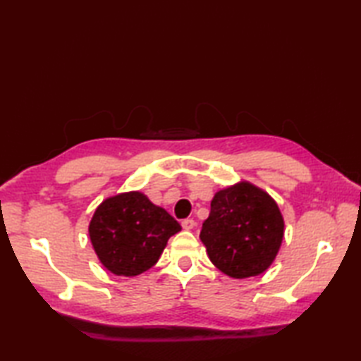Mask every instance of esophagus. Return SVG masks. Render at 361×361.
<instances>
[{"label":"esophagus","instance_id":"esophagus-1","mask_svg":"<svg viewBox=\"0 0 361 361\" xmlns=\"http://www.w3.org/2000/svg\"><path fill=\"white\" fill-rule=\"evenodd\" d=\"M181 226L185 229H192L195 226V220L194 219H185L181 220Z\"/></svg>","mask_w":361,"mask_h":361}]
</instances>
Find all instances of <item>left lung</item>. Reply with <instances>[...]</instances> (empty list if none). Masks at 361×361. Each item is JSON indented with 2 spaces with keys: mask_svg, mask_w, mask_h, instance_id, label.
<instances>
[{
  "mask_svg": "<svg viewBox=\"0 0 361 361\" xmlns=\"http://www.w3.org/2000/svg\"><path fill=\"white\" fill-rule=\"evenodd\" d=\"M282 237L283 219L278 204L247 181L214 195L200 233L211 262L235 279L264 273L278 255Z\"/></svg>",
  "mask_w": 361,
  "mask_h": 361,
  "instance_id": "obj_1",
  "label": "left lung"
}]
</instances>
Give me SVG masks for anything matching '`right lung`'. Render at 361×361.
Wrapping results in <instances>:
<instances>
[{
	"label": "right lung",
	"mask_w": 361,
	"mask_h": 361,
	"mask_svg": "<svg viewBox=\"0 0 361 361\" xmlns=\"http://www.w3.org/2000/svg\"><path fill=\"white\" fill-rule=\"evenodd\" d=\"M181 229L171 214L141 192L106 198L90 221V239L102 265L118 276H137L158 262Z\"/></svg>",
	"instance_id": "1"
}]
</instances>
